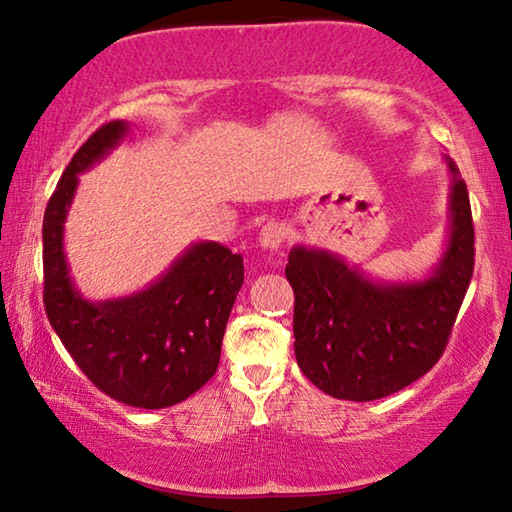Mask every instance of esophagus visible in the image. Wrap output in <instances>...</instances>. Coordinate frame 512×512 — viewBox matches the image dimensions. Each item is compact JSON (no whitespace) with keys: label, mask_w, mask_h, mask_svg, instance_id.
Returning a JSON list of instances; mask_svg holds the SVG:
<instances>
[{"label":"esophagus","mask_w":512,"mask_h":512,"mask_svg":"<svg viewBox=\"0 0 512 512\" xmlns=\"http://www.w3.org/2000/svg\"><path fill=\"white\" fill-rule=\"evenodd\" d=\"M287 239V227L282 223H266L259 230V243L269 250H278Z\"/></svg>","instance_id":"34e87169"}]
</instances>
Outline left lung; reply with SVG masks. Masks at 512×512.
Masks as SVG:
<instances>
[{
	"mask_svg": "<svg viewBox=\"0 0 512 512\" xmlns=\"http://www.w3.org/2000/svg\"><path fill=\"white\" fill-rule=\"evenodd\" d=\"M453 174L444 257L425 280L375 282L326 250L296 246L285 276L294 289L296 363L319 391L370 402L398 393L439 361L474 276L467 183Z\"/></svg>",
	"mask_w": 512,
	"mask_h": 512,
	"instance_id": "left-lung-1",
	"label": "left lung"
}]
</instances>
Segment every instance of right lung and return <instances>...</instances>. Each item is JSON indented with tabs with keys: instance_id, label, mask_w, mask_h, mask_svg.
Wrapping results in <instances>:
<instances>
[{
	"instance_id": "add662e5",
	"label": "right lung",
	"mask_w": 512,
	"mask_h": 512,
	"mask_svg": "<svg viewBox=\"0 0 512 512\" xmlns=\"http://www.w3.org/2000/svg\"><path fill=\"white\" fill-rule=\"evenodd\" d=\"M128 133L110 121L75 151L43 216V303L52 329L96 388L128 407L163 409L186 400L216 375L220 345L243 257L216 241L193 243L142 292L91 303L68 276L64 220L78 174Z\"/></svg>"
}]
</instances>
